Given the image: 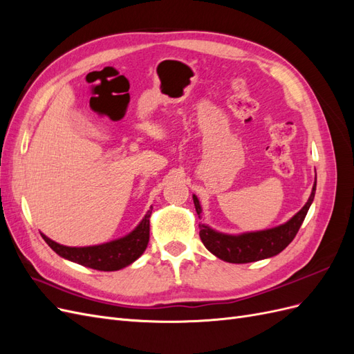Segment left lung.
Here are the masks:
<instances>
[{"instance_id":"1","label":"left lung","mask_w":354,"mask_h":354,"mask_svg":"<svg viewBox=\"0 0 354 354\" xmlns=\"http://www.w3.org/2000/svg\"><path fill=\"white\" fill-rule=\"evenodd\" d=\"M315 192L316 185L313 186L312 195H310L306 205L291 220L279 227L263 232L245 233L239 234V236H230V234L214 232L212 229L205 226V224H199L201 241L209 252L227 263L239 264L269 259V257H273L283 251L292 242L315 199ZM194 202L198 216H201V205L196 196H194Z\"/></svg>"}]
</instances>
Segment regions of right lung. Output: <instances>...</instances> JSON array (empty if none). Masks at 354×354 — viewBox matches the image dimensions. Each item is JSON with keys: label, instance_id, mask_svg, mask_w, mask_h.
I'll use <instances>...</instances> for the list:
<instances>
[{"label": "right lung", "instance_id": "1", "mask_svg": "<svg viewBox=\"0 0 354 354\" xmlns=\"http://www.w3.org/2000/svg\"><path fill=\"white\" fill-rule=\"evenodd\" d=\"M152 209L146 214L142 223L128 236L103 245L71 248V246L56 243L44 234H41V236L44 238L50 248L63 259L90 267L94 270L113 272L131 264L145 252L149 242V232H151V224H149Z\"/></svg>", "mask_w": 354, "mask_h": 354}]
</instances>
